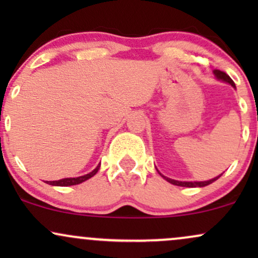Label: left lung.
<instances>
[{
  "label": "left lung",
  "mask_w": 258,
  "mask_h": 258,
  "mask_svg": "<svg viewBox=\"0 0 258 258\" xmlns=\"http://www.w3.org/2000/svg\"><path fill=\"white\" fill-rule=\"evenodd\" d=\"M214 74H215V76H216V78H217L218 80H221V81L227 82V84H229L230 86H233V87L235 88V84H234V81H233L232 79L229 78V75H227L226 73L221 72V70H214ZM159 173H160V172H159ZM160 174H161V173H160ZM161 176H162V174H161ZM221 176H222V174H220V176L215 177V178H212V179H210V180H204V182H180V180L171 179V178H168V177H165V176H162V177H164V178L166 179L167 182H170L171 184H173V185L189 186V188H195V186H205V185L211 184V183H214L215 180H217L218 178H220Z\"/></svg>",
  "instance_id": "8db88e82"
}]
</instances>
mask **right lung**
Returning <instances> with one entry per match:
<instances>
[{"label": "right lung", "mask_w": 258, "mask_h": 258, "mask_svg": "<svg viewBox=\"0 0 258 258\" xmlns=\"http://www.w3.org/2000/svg\"><path fill=\"white\" fill-rule=\"evenodd\" d=\"M100 167V164L94 168L93 171L90 173L85 174V176H80V177H76V178H63V179H59V180H46L47 184H51V185H57V186H69V185H76V184H80V183L85 182V180L90 179L91 177H93L94 174L98 172Z\"/></svg>", "instance_id": "right-lung-1"}]
</instances>
